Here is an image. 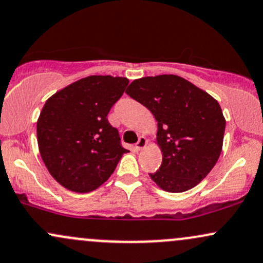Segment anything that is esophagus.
Instances as JSON below:
<instances>
[{
	"instance_id": "1",
	"label": "esophagus",
	"mask_w": 263,
	"mask_h": 263,
	"mask_svg": "<svg viewBox=\"0 0 263 263\" xmlns=\"http://www.w3.org/2000/svg\"><path fill=\"white\" fill-rule=\"evenodd\" d=\"M145 145H146V139L144 137H140L139 140H138V143L135 144V149L141 150L143 147H145Z\"/></svg>"
}]
</instances>
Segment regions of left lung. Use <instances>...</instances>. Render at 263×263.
Instances as JSON below:
<instances>
[{"label":"left lung","mask_w":263,"mask_h":263,"mask_svg":"<svg viewBox=\"0 0 263 263\" xmlns=\"http://www.w3.org/2000/svg\"><path fill=\"white\" fill-rule=\"evenodd\" d=\"M125 93L149 109L158 122L156 140L163 163L149 174L153 181L169 193L196 186L222 149L226 122L217 100L174 74L137 79Z\"/></svg>","instance_id":"left-lung-1"}]
</instances>
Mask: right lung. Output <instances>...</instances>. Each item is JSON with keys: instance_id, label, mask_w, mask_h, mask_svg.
I'll return each instance as SVG.
<instances>
[{"instance_id": "right-lung-1", "label": "right lung", "mask_w": 263, "mask_h": 263, "mask_svg": "<svg viewBox=\"0 0 263 263\" xmlns=\"http://www.w3.org/2000/svg\"><path fill=\"white\" fill-rule=\"evenodd\" d=\"M128 83L123 77L90 76L46 102L37 122L38 147L62 186L76 193L96 190L128 153L107 118Z\"/></svg>"}]
</instances>
